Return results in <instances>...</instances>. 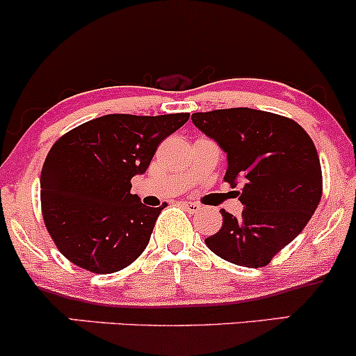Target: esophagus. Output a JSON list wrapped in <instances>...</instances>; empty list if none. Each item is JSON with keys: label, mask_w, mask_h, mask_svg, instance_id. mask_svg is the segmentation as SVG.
<instances>
[{"label": "esophagus", "mask_w": 356, "mask_h": 356, "mask_svg": "<svg viewBox=\"0 0 356 356\" xmlns=\"http://www.w3.org/2000/svg\"><path fill=\"white\" fill-rule=\"evenodd\" d=\"M181 207H183V209H185L186 211H190V213H197V211H198L200 209H202V207H200L198 203H195V202H183Z\"/></svg>", "instance_id": "34e87169"}]
</instances>
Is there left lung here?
I'll use <instances>...</instances> for the list:
<instances>
[{
  "mask_svg": "<svg viewBox=\"0 0 356 356\" xmlns=\"http://www.w3.org/2000/svg\"><path fill=\"white\" fill-rule=\"evenodd\" d=\"M193 124L227 154L225 181L245 209L222 210V229L207 247L232 264L264 267L301 234L323 193L313 141L298 122L266 111L235 107L191 114Z\"/></svg>",
  "mask_w": 356,
  "mask_h": 356,
  "instance_id": "8db88e82",
  "label": "left lung"
}]
</instances>
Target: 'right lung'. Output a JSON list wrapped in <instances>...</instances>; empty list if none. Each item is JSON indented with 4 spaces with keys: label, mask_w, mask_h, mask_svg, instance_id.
Here are the masks:
<instances>
[{
    "label": "right lung",
    "mask_w": 356,
    "mask_h": 356,
    "mask_svg": "<svg viewBox=\"0 0 356 356\" xmlns=\"http://www.w3.org/2000/svg\"><path fill=\"white\" fill-rule=\"evenodd\" d=\"M190 114H107L51 146L40 177L42 213L58 250L82 269L111 274L133 264L165 209L131 193L154 151Z\"/></svg>",
    "instance_id": "right-lung-1"
}]
</instances>
